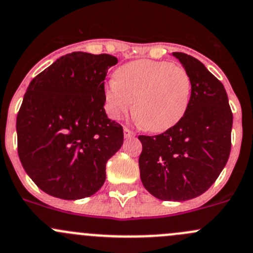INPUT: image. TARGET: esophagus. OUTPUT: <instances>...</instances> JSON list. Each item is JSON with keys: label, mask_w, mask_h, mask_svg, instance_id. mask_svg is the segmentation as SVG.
Returning <instances> with one entry per match:
<instances>
[{"label": "esophagus", "mask_w": 253, "mask_h": 253, "mask_svg": "<svg viewBox=\"0 0 253 253\" xmlns=\"http://www.w3.org/2000/svg\"><path fill=\"white\" fill-rule=\"evenodd\" d=\"M124 133H125V138H131V137L134 136L133 131H131V129L127 128V127H125L124 128Z\"/></svg>", "instance_id": "obj_1"}]
</instances>
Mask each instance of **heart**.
I'll use <instances>...</instances> for the list:
<instances>
[{"mask_svg": "<svg viewBox=\"0 0 253 253\" xmlns=\"http://www.w3.org/2000/svg\"><path fill=\"white\" fill-rule=\"evenodd\" d=\"M192 79L181 65L143 59L122 65L105 89V109L112 119L131 111L139 126L161 133L188 111Z\"/></svg>", "mask_w": 253, "mask_h": 253, "instance_id": "obj_1", "label": "heart"}]
</instances>
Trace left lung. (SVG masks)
<instances>
[{"instance_id": "obj_1", "label": "left lung", "mask_w": 253, "mask_h": 253, "mask_svg": "<svg viewBox=\"0 0 253 253\" xmlns=\"http://www.w3.org/2000/svg\"><path fill=\"white\" fill-rule=\"evenodd\" d=\"M192 79L185 116L168 131L138 136L141 180L153 197L184 202L205 193L226 166L232 112L226 90L194 56L173 53Z\"/></svg>"}]
</instances>
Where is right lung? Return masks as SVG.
<instances>
[{
	"label": "right lung",
	"mask_w": 253,
	"mask_h": 253,
	"mask_svg": "<svg viewBox=\"0 0 253 253\" xmlns=\"http://www.w3.org/2000/svg\"><path fill=\"white\" fill-rule=\"evenodd\" d=\"M110 54L74 51L31 82L17 115V148L26 173L46 194L65 200L95 194L124 128L105 112Z\"/></svg>",
	"instance_id": "add662e5"
}]
</instances>
